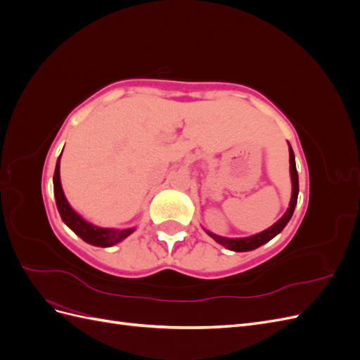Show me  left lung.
<instances>
[{
    "mask_svg": "<svg viewBox=\"0 0 360 360\" xmlns=\"http://www.w3.org/2000/svg\"><path fill=\"white\" fill-rule=\"evenodd\" d=\"M288 151H290V176H291V184H292V191H291V200H290V207L287 209V212L284 213V216L281 219L271 225L267 230L261 231L258 234H254L250 237H242V238H228V237H221L216 236L210 231L205 233L209 234L213 240H216L219 245L225 246L226 249L234 250V252H246V250H254L257 248H259L261 245L267 243L269 240H271L275 236H278L282 230H284L285 225L290 222L291 216L294 213V209H296L297 204V195H299V176H297V169H296V159H294V153L292 148L288 144Z\"/></svg>",
    "mask_w": 360,
    "mask_h": 360,
    "instance_id": "8db88e82",
    "label": "left lung"
}]
</instances>
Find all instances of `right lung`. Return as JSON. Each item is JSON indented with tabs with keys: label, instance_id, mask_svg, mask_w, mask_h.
Listing matches in <instances>:
<instances>
[{
	"label": "right lung",
	"instance_id": "obj_1",
	"mask_svg": "<svg viewBox=\"0 0 360 360\" xmlns=\"http://www.w3.org/2000/svg\"><path fill=\"white\" fill-rule=\"evenodd\" d=\"M60 158L57 160L56 172H53V195H56L57 209L60 212L63 222L66 224L76 236H79L84 242L90 243L93 246H101V248L114 246L118 242L124 240L127 236L132 234L135 231V226L123 228V230H115V228H102L89 221H85L81 214H78L72 209L61 188Z\"/></svg>",
	"mask_w": 360,
	"mask_h": 360
}]
</instances>
